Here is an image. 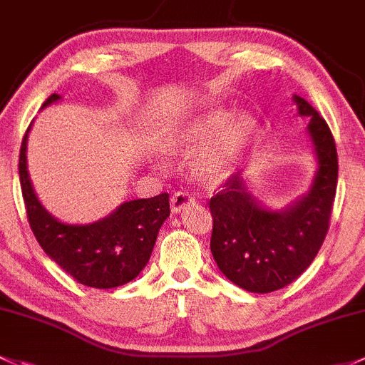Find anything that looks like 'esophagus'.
<instances>
[{"instance_id":"34e87169","label":"esophagus","mask_w":365,"mask_h":365,"mask_svg":"<svg viewBox=\"0 0 365 365\" xmlns=\"http://www.w3.org/2000/svg\"><path fill=\"white\" fill-rule=\"evenodd\" d=\"M195 199L189 192H175L171 195V212L180 213L182 210H185L187 206L194 205Z\"/></svg>"}]
</instances>
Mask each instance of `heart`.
<instances>
[{
	"label": "heart",
	"instance_id": "b5f03b06",
	"mask_svg": "<svg viewBox=\"0 0 365 365\" xmlns=\"http://www.w3.org/2000/svg\"><path fill=\"white\" fill-rule=\"evenodd\" d=\"M257 136L255 120L247 115L232 118L229 110H210L171 125L164 133L163 143L168 152H190L192 173L205 183L227 180L236 170L237 160Z\"/></svg>",
	"mask_w": 365,
	"mask_h": 365
}]
</instances>
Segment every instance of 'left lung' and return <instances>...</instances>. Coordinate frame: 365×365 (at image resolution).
I'll return each instance as SVG.
<instances>
[{"label":"left lung","instance_id":"8db88e82","mask_svg":"<svg viewBox=\"0 0 365 365\" xmlns=\"http://www.w3.org/2000/svg\"><path fill=\"white\" fill-rule=\"evenodd\" d=\"M292 99L297 113L309 117L308 136L317 160L306 194L287 208L271 210L236 173L210 199L215 262L234 285L253 294L283 289L308 269L329 231L336 197L337 152L331 129L306 99L295 94Z\"/></svg>","mask_w":365,"mask_h":365}]
</instances>
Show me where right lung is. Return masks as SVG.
Listing matches in <instances>:
<instances>
[{
    "label": "right lung",
    "mask_w": 365,
    "mask_h": 365,
    "mask_svg": "<svg viewBox=\"0 0 365 365\" xmlns=\"http://www.w3.org/2000/svg\"><path fill=\"white\" fill-rule=\"evenodd\" d=\"M61 99L52 94L43 108ZM33 125V124H31ZM19 155L22 197L34 237L43 252L78 283L92 289H115L129 283L150 260L160 225L170 217V195L122 202L108 217L92 224L61 222L38 199L28 171V138Z\"/></svg>",
    "instance_id": "1"
}]
</instances>
